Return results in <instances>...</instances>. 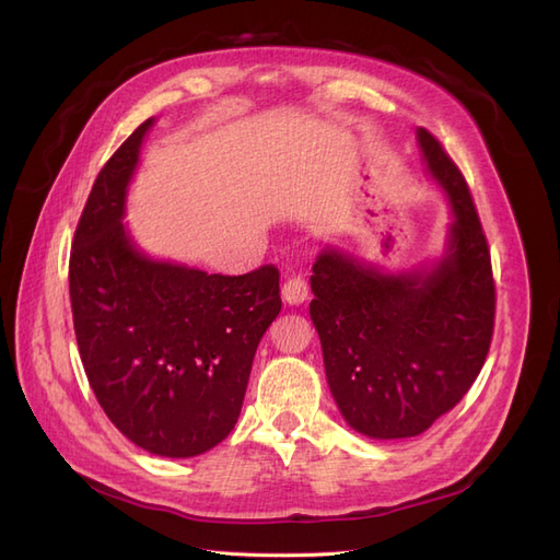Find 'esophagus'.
I'll return each instance as SVG.
<instances>
[{
  "label": "esophagus",
  "instance_id": "34e87169",
  "mask_svg": "<svg viewBox=\"0 0 560 560\" xmlns=\"http://www.w3.org/2000/svg\"><path fill=\"white\" fill-rule=\"evenodd\" d=\"M282 299L290 303V306H301L303 301L308 299V282L303 276L287 278L282 284Z\"/></svg>",
  "mask_w": 560,
  "mask_h": 560
}]
</instances>
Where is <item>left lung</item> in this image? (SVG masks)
Listing matches in <instances>:
<instances>
[{"label": "left lung", "mask_w": 560, "mask_h": 560, "mask_svg": "<svg viewBox=\"0 0 560 560\" xmlns=\"http://www.w3.org/2000/svg\"><path fill=\"white\" fill-rule=\"evenodd\" d=\"M453 224L444 259L425 273L383 276L334 249L311 276V317L331 395L352 430L374 439L422 434L477 381L493 341L490 249L460 167L418 128Z\"/></svg>", "instance_id": "obj_1"}]
</instances>
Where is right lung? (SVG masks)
Instances as JSON below:
<instances>
[{"label":"right lung","mask_w":560,"mask_h":560,"mask_svg":"<svg viewBox=\"0 0 560 560\" xmlns=\"http://www.w3.org/2000/svg\"><path fill=\"white\" fill-rule=\"evenodd\" d=\"M151 118L100 171L74 231L70 299L89 383L132 444L191 457L229 436L252 360L282 308L280 270L245 276L149 259L121 224Z\"/></svg>","instance_id":"right-lung-1"}]
</instances>
